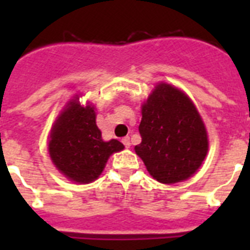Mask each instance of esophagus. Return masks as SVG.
Listing matches in <instances>:
<instances>
[{
  "mask_svg": "<svg viewBox=\"0 0 250 250\" xmlns=\"http://www.w3.org/2000/svg\"><path fill=\"white\" fill-rule=\"evenodd\" d=\"M122 143L125 144V148H129V146H131V141H129V137L128 136L123 137V139H122Z\"/></svg>",
  "mask_w": 250,
  "mask_h": 250,
  "instance_id": "1",
  "label": "esophagus"
}]
</instances>
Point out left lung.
<instances>
[{"instance_id":"1","label":"left lung","mask_w":250,"mask_h":250,"mask_svg":"<svg viewBox=\"0 0 250 250\" xmlns=\"http://www.w3.org/2000/svg\"><path fill=\"white\" fill-rule=\"evenodd\" d=\"M141 114V143L135 152L149 174L164 184L190 178L209 149L205 125L190 98L170 84L160 83L143 104Z\"/></svg>"}]
</instances>
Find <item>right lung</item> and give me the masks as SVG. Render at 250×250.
I'll list each match as a JSON object with an SVG mask.
<instances>
[{"mask_svg": "<svg viewBox=\"0 0 250 250\" xmlns=\"http://www.w3.org/2000/svg\"><path fill=\"white\" fill-rule=\"evenodd\" d=\"M121 141H104L96 125L92 105L82 106L79 97L68 102L52 127L48 150L60 172L71 182L86 184L96 180L109 157L121 152Z\"/></svg>", "mask_w": 250, "mask_h": 250, "instance_id": "1", "label": "right lung"}]
</instances>
